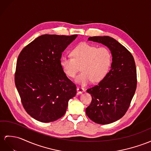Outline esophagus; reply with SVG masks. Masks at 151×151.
<instances>
[{"label":"esophagus","instance_id":"1","mask_svg":"<svg viewBox=\"0 0 151 151\" xmlns=\"http://www.w3.org/2000/svg\"><path fill=\"white\" fill-rule=\"evenodd\" d=\"M84 91V88H81V87L77 88V92H78V94H82Z\"/></svg>","mask_w":151,"mask_h":151}]
</instances>
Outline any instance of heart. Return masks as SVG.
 Returning a JSON list of instances; mask_svg holds the SVG:
<instances>
[{
  "mask_svg": "<svg viewBox=\"0 0 151 151\" xmlns=\"http://www.w3.org/2000/svg\"><path fill=\"white\" fill-rule=\"evenodd\" d=\"M72 57L62 56L60 64L65 74L74 78L81 68L82 72L75 79L79 85L85 86L93 80L101 81L108 74L111 65L112 56L109 50L104 47L81 43L73 49Z\"/></svg>",
  "mask_w": 151,
  "mask_h": 151,
  "instance_id": "b5f03b06",
  "label": "heart"
}]
</instances>
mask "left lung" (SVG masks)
I'll use <instances>...</instances> for the list:
<instances>
[{"label":"left lung","mask_w":151,"mask_h":151,"mask_svg":"<svg viewBox=\"0 0 151 151\" xmlns=\"http://www.w3.org/2000/svg\"><path fill=\"white\" fill-rule=\"evenodd\" d=\"M107 47L111 51V70L105 78L87 90L92 100L86 113L94 122L108 124L125 115L137 88V70L133 56L126 47L109 36L88 39Z\"/></svg>","instance_id":"left-lung-1"}]
</instances>
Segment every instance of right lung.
<instances>
[{
	"label": "right lung",
	"mask_w": 151,
	"mask_h": 151,
	"mask_svg": "<svg viewBox=\"0 0 151 151\" xmlns=\"http://www.w3.org/2000/svg\"><path fill=\"white\" fill-rule=\"evenodd\" d=\"M72 36L44 35L25 47L18 56L14 81L25 111L33 119L50 122L65 115L76 86L60 64Z\"/></svg>",
	"instance_id": "obj_1"
}]
</instances>
